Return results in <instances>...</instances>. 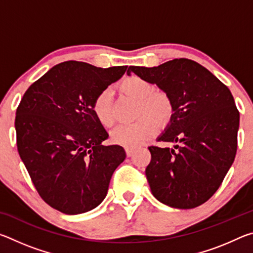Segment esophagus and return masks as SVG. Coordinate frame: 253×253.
Returning <instances> with one entry per match:
<instances>
[{"instance_id":"34e87169","label":"esophagus","mask_w":253,"mask_h":253,"mask_svg":"<svg viewBox=\"0 0 253 253\" xmlns=\"http://www.w3.org/2000/svg\"><path fill=\"white\" fill-rule=\"evenodd\" d=\"M126 153H127V156L128 157H131L132 155H134L135 149L132 148V147H126Z\"/></svg>"}]
</instances>
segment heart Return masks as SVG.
<instances>
[{"instance_id": "heart-1", "label": "heart", "mask_w": 253, "mask_h": 253, "mask_svg": "<svg viewBox=\"0 0 253 253\" xmlns=\"http://www.w3.org/2000/svg\"><path fill=\"white\" fill-rule=\"evenodd\" d=\"M124 95L138 101L136 117L138 121L128 125H121L111 132L114 143L126 147H138L145 140L156 134L158 122L166 124L173 116L170 98L163 91H154V85L139 76H129L119 84ZM92 111L97 121L104 127H111L115 117L111 106V91H100L92 102Z\"/></svg>"}]
</instances>
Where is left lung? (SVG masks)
Wrapping results in <instances>:
<instances>
[{"label":"left lung","instance_id":"1","mask_svg":"<svg viewBox=\"0 0 253 253\" xmlns=\"http://www.w3.org/2000/svg\"><path fill=\"white\" fill-rule=\"evenodd\" d=\"M130 72L156 84L173 104L169 125L157 140L178 145L148 147L145 174L153 195L175 209L199 207L217 191L237 154L240 114L232 93L185 58L153 68L130 66Z\"/></svg>","mask_w":253,"mask_h":253}]
</instances>
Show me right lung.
Segmentation results:
<instances>
[{
	"label": "right lung",
	"mask_w": 253,
	"mask_h": 253,
	"mask_svg": "<svg viewBox=\"0 0 253 253\" xmlns=\"http://www.w3.org/2000/svg\"><path fill=\"white\" fill-rule=\"evenodd\" d=\"M126 69L61 62L30 85L21 99L15 116L18 152L51 208L74 215L90 211L106 198L126 153L119 145H101L108 134L92 102Z\"/></svg>",
	"instance_id": "1"
}]
</instances>
